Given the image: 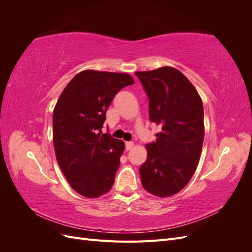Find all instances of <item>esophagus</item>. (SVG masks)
<instances>
[{
  "label": "esophagus",
  "mask_w": 252,
  "mask_h": 252,
  "mask_svg": "<svg viewBox=\"0 0 252 252\" xmlns=\"http://www.w3.org/2000/svg\"><path fill=\"white\" fill-rule=\"evenodd\" d=\"M133 145H134L133 142H126V143H125V148H126V150H130V149L133 147Z\"/></svg>",
  "instance_id": "34e87169"
}]
</instances>
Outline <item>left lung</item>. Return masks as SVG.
Listing matches in <instances>:
<instances>
[{
    "instance_id": "1",
    "label": "left lung",
    "mask_w": 252,
    "mask_h": 252,
    "mask_svg": "<svg viewBox=\"0 0 252 252\" xmlns=\"http://www.w3.org/2000/svg\"><path fill=\"white\" fill-rule=\"evenodd\" d=\"M149 100V118L161 131L146 145L147 159L140 167L142 185L166 197L184 188L199 164L204 141V109L190 81L172 67L138 71Z\"/></svg>"
}]
</instances>
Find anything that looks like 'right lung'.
I'll list each match as a JSON object with an SVG mask.
<instances>
[{
	"label": "right lung",
	"mask_w": 252,
	"mask_h": 252,
	"mask_svg": "<svg viewBox=\"0 0 252 252\" xmlns=\"http://www.w3.org/2000/svg\"><path fill=\"white\" fill-rule=\"evenodd\" d=\"M131 75L84 70L67 84L53 110V146L61 170L79 194L98 197L111 189L125 144L102 134L114 95Z\"/></svg>",
	"instance_id": "right-lung-1"
}]
</instances>
